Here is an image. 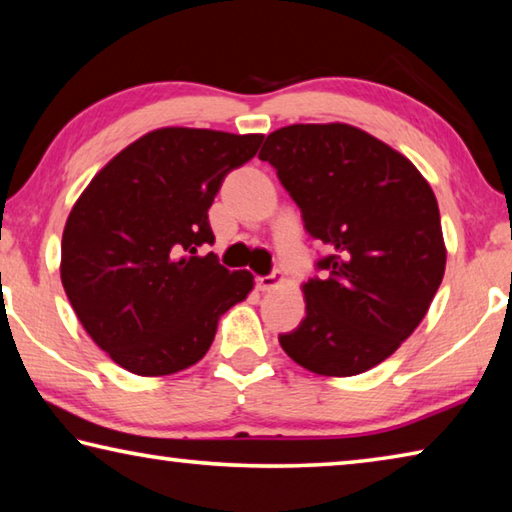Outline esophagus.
I'll list each match as a JSON object with an SVG mask.
<instances>
[{"label":"esophagus","instance_id":"34e87169","mask_svg":"<svg viewBox=\"0 0 512 512\" xmlns=\"http://www.w3.org/2000/svg\"><path fill=\"white\" fill-rule=\"evenodd\" d=\"M282 273H271V275H257V289L259 291H273L282 284Z\"/></svg>","mask_w":512,"mask_h":512}]
</instances>
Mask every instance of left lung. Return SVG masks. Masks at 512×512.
Wrapping results in <instances>:
<instances>
[{
  "label": "left lung",
  "instance_id": "left-lung-1",
  "mask_svg": "<svg viewBox=\"0 0 512 512\" xmlns=\"http://www.w3.org/2000/svg\"><path fill=\"white\" fill-rule=\"evenodd\" d=\"M327 246L307 316L280 345L316 375L352 377L391 357L429 311L447 250L438 201L409 158L350 124H293L259 151Z\"/></svg>",
  "mask_w": 512,
  "mask_h": 512
}]
</instances>
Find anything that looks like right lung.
Masks as SVG:
<instances>
[{
	"label": "right lung",
	"mask_w": 512,
	"mask_h": 512,
	"mask_svg": "<svg viewBox=\"0 0 512 512\" xmlns=\"http://www.w3.org/2000/svg\"><path fill=\"white\" fill-rule=\"evenodd\" d=\"M264 135L158 128L117 153L74 203L60 280L85 332L121 368L173 375L205 357L219 318L253 291V273L214 253L207 210Z\"/></svg>",
	"instance_id": "right-lung-1"
}]
</instances>
